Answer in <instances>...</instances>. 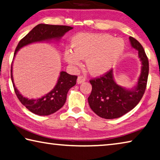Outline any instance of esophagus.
Here are the masks:
<instances>
[{
	"instance_id": "34e87169",
	"label": "esophagus",
	"mask_w": 160,
	"mask_h": 160,
	"mask_svg": "<svg viewBox=\"0 0 160 160\" xmlns=\"http://www.w3.org/2000/svg\"><path fill=\"white\" fill-rule=\"evenodd\" d=\"M85 81V78L83 75H80L77 79V83L78 84H81V83L84 82Z\"/></svg>"
}]
</instances>
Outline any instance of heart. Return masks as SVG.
Returning a JSON list of instances; mask_svg holds the SVG:
<instances>
[{"mask_svg":"<svg viewBox=\"0 0 160 160\" xmlns=\"http://www.w3.org/2000/svg\"><path fill=\"white\" fill-rule=\"evenodd\" d=\"M72 50L64 52L65 61L72 66L87 58L86 65L91 74L100 75L110 70L120 59L125 42L109 34L79 33L71 40Z\"/></svg>","mask_w":160,"mask_h":160,"instance_id":"heart-1","label":"heart"}]
</instances>
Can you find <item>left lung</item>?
I'll use <instances>...</instances> for the list:
<instances>
[{
	"mask_svg": "<svg viewBox=\"0 0 160 160\" xmlns=\"http://www.w3.org/2000/svg\"><path fill=\"white\" fill-rule=\"evenodd\" d=\"M132 46L138 50L142 61L141 75L135 90H128L116 84L112 70L99 78L90 80L92 92L88 102L96 115L105 119H115L130 112L143 97L145 92L149 74V60L144 50L135 38L130 37Z\"/></svg>",
	"mask_w": 160,
	"mask_h": 160,
	"instance_id": "8db88e82",
	"label": "left lung"
}]
</instances>
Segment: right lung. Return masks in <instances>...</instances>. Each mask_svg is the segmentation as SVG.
I'll list each match as a JSON object with an SVG mask.
<instances>
[{"mask_svg":"<svg viewBox=\"0 0 160 160\" xmlns=\"http://www.w3.org/2000/svg\"><path fill=\"white\" fill-rule=\"evenodd\" d=\"M72 29V27L67 25H55L47 24H39L32 28L25 36L22 38L18 44L14 52V57L20 48L35 42L44 41L51 39H58L63 36L65 32ZM12 65L11 77L13 85L15 92L22 105L30 112L38 115H49L60 110L65 102L68 90L76 84L77 75H71L66 72L62 71L58 82L55 88L41 98L35 100H28L20 94L15 87L13 78L12 74Z\"/></svg>","mask_w":160,"mask_h":160,"instance_id":"1","label":"right lung"}]
</instances>
